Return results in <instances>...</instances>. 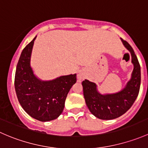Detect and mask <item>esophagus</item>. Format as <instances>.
Instances as JSON below:
<instances>
[{"label":"esophagus","mask_w":148,"mask_h":148,"mask_svg":"<svg viewBox=\"0 0 148 148\" xmlns=\"http://www.w3.org/2000/svg\"><path fill=\"white\" fill-rule=\"evenodd\" d=\"M77 79H78V80H83V79L85 77V75L83 72H82V71H80V73H79L78 74H77Z\"/></svg>","instance_id":"34e87169"}]
</instances>
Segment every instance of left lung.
Returning a JSON list of instances; mask_svg holds the SVG:
<instances>
[{"mask_svg":"<svg viewBox=\"0 0 148 148\" xmlns=\"http://www.w3.org/2000/svg\"><path fill=\"white\" fill-rule=\"evenodd\" d=\"M121 39L130 53L133 64L131 78L123 90L115 93L101 94L95 83L85 80L82 82L85 103L91 113L99 119L112 120L119 118L131 108L139 93L140 87V66L133 49L127 41Z\"/></svg>","mask_w":148,"mask_h":148,"instance_id":"1","label":"left lung"}]
</instances>
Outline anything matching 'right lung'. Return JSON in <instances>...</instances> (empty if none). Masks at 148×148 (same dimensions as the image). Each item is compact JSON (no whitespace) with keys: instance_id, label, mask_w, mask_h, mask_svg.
Wrapping results in <instances>:
<instances>
[{"instance_id":"1","label":"right lung","mask_w":148,"mask_h":148,"mask_svg":"<svg viewBox=\"0 0 148 148\" xmlns=\"http://www.w3.org/2000/svg\"><path fill=\"white\" fill-rule=\"evenodd\" d=\"M36 36L21 53L15 75L18 101L30 116L42 122L56 119L63 112L65 99L76 74L63 75L51 80L36 77L30 65L32 50Z\"/></svg>"}]
</instances>
